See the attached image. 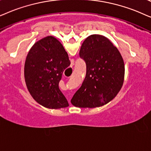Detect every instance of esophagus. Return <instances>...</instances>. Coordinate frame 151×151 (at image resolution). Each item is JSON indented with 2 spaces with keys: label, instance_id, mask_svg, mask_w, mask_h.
Segmentation results:
<instances>
[{
  "label": "esophagus",
  "instance_id": "esophagus-1",
  "mask_svg": "<svg viewBox=\"0 0 151 151\" xmlns=\"http://www.w3.org/2000/svg\"><path fill=\"white\" fill-rule=\"evenodd\" d=\"M68 101L70 102V96H69V97L68 98Z\"/></svg>",
  "mask_w": 151,
  "mask_h": 151
}]
</instances>
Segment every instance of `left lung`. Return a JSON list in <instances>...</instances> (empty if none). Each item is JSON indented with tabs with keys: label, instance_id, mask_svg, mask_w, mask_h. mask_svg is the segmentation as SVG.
<instances>
[{
	"label": "left lung",
	"instance_id": "left-lung-1",
	"mask_svg": "<svg viewBox=\"0 0 151 151\" xmlns=\"http://www.w3.org/2000/svg\"><path fill=\"white\" fill-rule=\"evenodd\" d=\"M79 57L86 63V74L71 103L79 108L104 106L115 97L123 85L124 63L121 54L107 38L93 35L83 41Z\"/></svg>",
	"mask_w": 151,
	"mask_h": 151
}]
</instances>
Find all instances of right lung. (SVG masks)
Here are the masks:
<instances>
[{"mask_svg": "<svg viewBox=\"0 0 151 151\" xmlns=\"http://www.w3.org/2000/svg\"><path fill=\"white\" fill-rule=\"evenodd\" d=\"M70 65L67 52L55 37H45L32 46L26 58L24 72L27 89L38 103L51 109L69 106L59 83Z\"/></svg>", "mask_w": 151, "mask_h": 151, "instance_id": "obj_1", "label": "right lung"}]
</instances>
